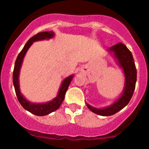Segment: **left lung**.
<instances>
[{"label": "left lung", "instance_id": "8db88e82", "mask_svg": "<svg viewBox=\"0 0 149 149\" xmlns=\"http://www.w3.org/2000/svg\"><path fill=\"white\" fill-rule=\"evenodd\" d=\"M110 51L113 52L119 64L122 67L125 76V86L123 94L113 105L104 109H97L86 104L88 108L95 113L103 116H108L116 113L123 109L131 101L134 94L136 82V68L134 57L128 48L122 43L112 46Z\"/></svg>", "mask_w": 149, "mask_h": 149}]
</instances>
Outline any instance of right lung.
I'll return each mask as SVG.
<instances>
[{
  "label": "right lung",
  "mask_w": 149,
  "mask_h": 149,
  "mask_svg": "<svg viewBox=\"0 0 149 149\" xmlns=\"http://www.w3.org/2000/svg\"><path fill=\"white\" fill-rule=\"evenodd\" d=\"M54 35V33L52 31H49V32L45 31V32L38 33L37 34H36V35H34L33 36L30 38L27 41V42L26 43L25 45L24 46L23 49L21 51L20 53L18 54L16 60H15L14 70H13V85H14V87H15V94H16L17 98H18L19 103L21 104V105L26 110L30 112L31 113L34 114V115L39 116L48 115V114L51 113L52 112L56 110L60 107L61 104L63 103V100L65 98V93H66L68 86H69V84H70L71 81H72V78H73V76H69V77L65 78L63 81V84H62L60 91H59L58 95L53 101H49V102L45 104H35L30 103L28 101H27L22 96V95L21 94L20 90H19V85H18V75H19V71H20V68L21 65H22L24 56L25 55L26 52L28 50V48L30 47V45L33 44V42H36V41L50 39V38L53 37Z\"/></svg>",
  "instance_id": "add662e5"
}]
</instances>
